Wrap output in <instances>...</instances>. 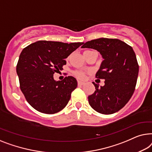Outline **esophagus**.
I'll return each mask as SVG.
<instances>
[{
	"label": "esophagus",
	"mask_w": 152,
	"mask_h": 152,
	"mask_svg": "<svg viewBox=\"0 0 152 152\" xmlns=\"http://www.w3.org/2000/svg\"><path fill=\"white\" fill-rule=\"evenodd\" d=\"M83 84H84V83L82 82V81H78V85H80V86H81V85H83Z\"/></svg>",
	"instance_id": "1"
}]
</instances>
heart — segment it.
<instances>
[{"label": "heart", "mask_w": 152, "mask_h": 152, "mask_svg": "<svg viewBox=\"0 0 152 152\" xmlns=\"http://www.w3.org/2000/svg\"><path fill=\"white\" fill-rule=\"evenodd\" d=\"M85 52H87V51H85ZM74 75H75L77 78L80 79H83L85 78V73L83 72H80V71L74 72Z\"/></svg>", "instance_id": "1"}]
</instances>
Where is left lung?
<instances>
[{"instance_id":"1","label":"left lung","mask_w":152,"mask_h":152,"mask_svg":"<svg viewBox=\"0 0 152 152\" xmlns=\"http://www.w3.org/2000/svg\"><path fill=\"white\" fill-rule=\"evenodd\" d=\"M82 48L94 49L102 61L96 78L104 79V86L93 83L96 91L88 96L90 106L102 114H112L127 103L135 90L138 75L133 49L116 38H100L83 43Z\"/></svg>"}]
</instances>
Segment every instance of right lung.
I'll return each instance as SVG.
<instances>
[{
  "mask_svg": "<svg viewBox=\"0 0 152 152\" xmlns=\"http://www.w3.org/2000/svg\"><path fill=\"white\" fill-rule=\"evenodd\" d=\"M83 42L65 43L39 40L24 48L16 65L20 88L28 103L38 112L53 114L67 105L77 87L73 76L56 81L65 58Z\"/></svg>",
  "mask_w": 152,
  "mask_h": 152,
  "instance_id": "1",
  "label": "right lung"
}]
</instances>
